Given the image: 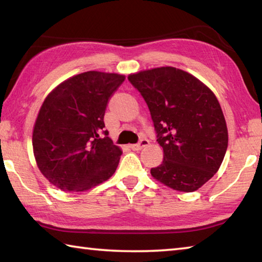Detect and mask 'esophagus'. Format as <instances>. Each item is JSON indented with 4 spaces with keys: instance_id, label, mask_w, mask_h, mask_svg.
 Listing matches in <instances>:
<instances>
[{
    "instance_id": "1",
    "label": "esophagus",
    "mask_w": 262,
    "mask_h": 262,
    "mask_svg": "<svg viewBox=\"0 0 262 262\" xmlns=\"http://www.w3.org/2000/svg\"><path fill=\"white\" fill-rule=\"evenodd\" d=\"M147 144H149V140L142 139V140H140L139 143L132 144V145H129V147H130L132 150H134V151H139L141 149H143V147H145Z\"/></svg>"
}]
</instances>
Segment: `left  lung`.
I'll list each match as a JSON object with an SVG mask.
<instances>
[{"label":"left lung","mask_w":262,"mask_h":262,"mask_svg":"<svg viewBox=\"0 0 262 262\" xmlns=\"http://www.w3.org/2000/svg\"><path fill=\"white\" fill-rule=\"evenodd\" d=\"M128 80L144 98L164 150L152 177L178 191L201 188L220 168L228 147L215 95L193 75L170 66L130 74Z\"/></svg>","instance_id":"left-lung-1"}]
</instances>
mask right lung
Masks as SVG:
<instances>
[{
	"mask_svg": "<svg viewBox=\"0 0 262 262\" xmlns=\"http://www.w3.org/2000/svg\"><path fill=\"white\" fill-rule=\"evenodd\" d=\"M125 77L89 71L47 96L33 130V151L45 177L63 191H84L110 179L121 150L104 130L108 101Z\"/></svg>",
	"mask_w": 262,
	"mask_h": 262,
	"instance_id": "1",
	"label": "right lung"
}]
</instances>
